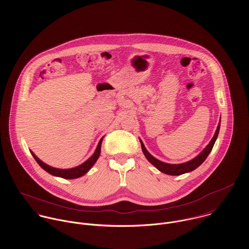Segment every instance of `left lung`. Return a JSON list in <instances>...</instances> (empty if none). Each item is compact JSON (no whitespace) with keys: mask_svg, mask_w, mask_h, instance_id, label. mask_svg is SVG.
<instances>
[{"mask_svg":"<svg viewBox=\"0 0 249 249\" xmlns=\"http://www.w3.org/2000/svg\"><path fill=\"white\" fill-rule=\"evenodd\" d=\"M219 126H220V122L218 123V125H217V128L215 130V133L213 135L211 142H209V144L202 150V152L197 155L196 158H194L193 160L189 161V162H186V163H183V164H178V165H172V164H167V163H164L156 158H154L150 153H148V151L146 150V148L144 147L143 143L141 141V145H142V150L145 156V158L156 168L158 169L160 172L164 173V174H167V175H170V176H180V175H183V174H186V173H189V172H192L194 170H196L197 167H199L204 161L205 159L207 158V156L209 155V153L211 152L212 148H213V144L214 142L217 138V135H218V132H219Z\"/></svg>","mask_w":249,"mask_h":249,"instance_id":"1","label":"left lung"}]
</instances>
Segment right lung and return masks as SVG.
Masks as SVG:
<instances>
[{
	"label": "right lung",
	"mask_w": 249,
	"mask_h": 249,
	"mask_svg": "<svg viewBox=\"0 0 249 249\" xmlns=\"http://www.w3.org/2000/svg\"><path fill=\"white\" fill-rule=\"evenodd\" d=\"M102 142H103V138L100 140V142L98 143V146H97L96 151L94 152V154L87 161H85L83 164H81L78 167H75L73 169H68V170H61V169H55V168L50 167L47 164L43 163L41 160H39L34 154V152H32V154H33L34 158L36 159V162L39 164V166L42 169H44L46 172H48L49 174H51L53 176H55V177L65 178V179H73V178H80V177L84 176L93 167V165L96 163V161L100 157Z\"/></svg>",
	"instance_id": "obj_1"
}]
</instances>
